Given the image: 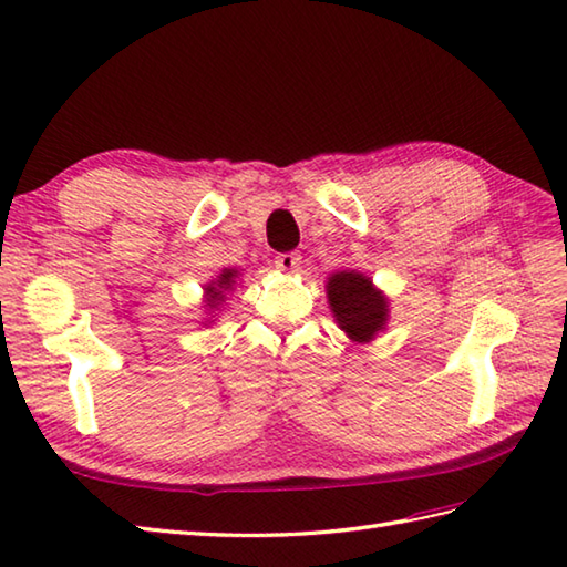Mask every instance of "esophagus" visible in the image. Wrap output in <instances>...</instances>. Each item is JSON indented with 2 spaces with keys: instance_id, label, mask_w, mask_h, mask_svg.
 Segmentation results:
<instances>
[{
  "instance_id": "obj_1",
  "label": "esophagus",
  "mask_w": 567,
  "mask_h": 567,
  "mask_svg": "<svg viewBox=\"0 0 567 567\" xmlns=\"http://www.w3.org/2000/svg\"><path fill=\"white\" fill-rule=\"evenodd\" d=\"M299 262H302V256H299L297 250H287V252H277L275 256V265L285 272H295L299 268Z\"/></svg>"
}]
</instances>
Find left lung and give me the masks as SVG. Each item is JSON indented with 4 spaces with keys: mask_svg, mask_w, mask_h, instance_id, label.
I'll list each match as a JSON object with an SVG mask.
<instances>
[{
    "mask_svg": "<svg viewBox=\"0 0 567 567\" xmlns=\"http://www.w3.org/2000/svg\"><path fill=\"white\" fill-rule=\"evenodd\" d=\"M327 292L336 321L353 341H370L388 321L384 297L372 287L368 277L355 270L331 275Z\"/></svg>",
    "mask_w": 567,
    "mask_h": 567,
    "instance_id": "8db88e82",
    "label": "left lung"
}]
</instances>
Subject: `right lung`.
Wrapping results in <instances>:
<instances>
[{
    "mask_svg": "<svg viewBox=\"0 0 567 567\" xmlns=\"http://www.w3.org/2000/svg\"><path fill=\"white\" fill-rule=\"evenodd\" d=\"M234 277H236V270H224L219 280H216V287L214 285L207 287V295H209L207 302H209V307H216V305L224 302V290H228V287H231Z\"/></svg>",
    "mask_w": 567,
    "mask_h": 567,
    "instance_id": "add662e5",
    "label": "right lung"
}]
</instances>
